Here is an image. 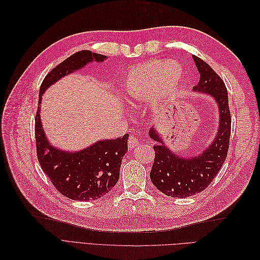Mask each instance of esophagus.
Masks as SVG:
<instances>
[{
  "label": "esophagus",
  "mask_w": 260,
  "mask_h": 260,
  "mask_svg": "<svg viewBox=\"0 0 260 260\" xmlns=\"http://www.w3.org/2000/svg\"><path fill=\"white\" fill-rule=\"evenodd\" d=\"M139 143H140V140L138 138H136V137H132L131 136L129 138V140H128V146H129V148H135Z\"/></svg>",
  "instance_id": "1"
}]
</instances>
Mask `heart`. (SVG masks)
Listing matches in <instances>:
<instances>
[{
	"label": "heart",
	"mask_w": 260,
	"mask_h": 260,
	"mask_svg": "<svg viewBox=\"0 0 260 260\" xmlns=\"http://www.w3.org/2000/svg\"><path fill=\"white\" fill-rule=\"evenodd\" d=\"M183 81V68L175 60L154 59L131 68L122 82V95L129 102L151 98L157 107L174 98Z\"/></svg>",
	"instance_id": "1"
}]
</instances>
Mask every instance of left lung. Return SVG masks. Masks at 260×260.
<instances>
[{
    "label": "left lung",
    "mask_w": 260,
    "mask_h": 260,
    "mask_svg": "<svg viewBox=\"0 0 260 260\" xmlns=\"http://www.w3.org/2000/svg\"><path fill=\"white\" fill-rule=\"evenodd\" d=\"M192 57L200 73V82L193 91L208 94L218 106L219 124L214 140L201 153L182 156L172 152L155 127L148 131L149 138L156 141L155 159L149 174L152 182L161 193L178 199L205 190L221 169L230 143L231 115L225 85L207 62L195 55Z\"/></svg>",
    "instance_id": "left-lung-1"
}]
</instances>
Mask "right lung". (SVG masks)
Listing matches in <instances>:
<instances>
[{
  "mask_svg": "<svg viewBox=\"0 0 260 260\" xmlns=\"http://www.w3.org/2000/svg\"><path fill=\"white\" fill-rule=\"evenodd\" d=\"M107 56L91 51L73 54L46 75L39 92L36 115L37 155L45 175L58 192L74 201H94L103 198L119 179L121 160L128 152L129 135L112 140H100L80 151H65L51 144L42 127V95L50 86L93 61L103 62Z\"/></svg>",
  "mask_w": 260,
  "mask_h": 260,
  "instance_id": "right-lung-1",
  "label": "right lung"
}]
</instances>
